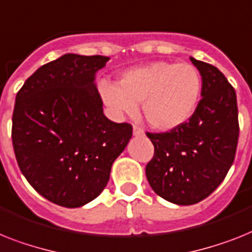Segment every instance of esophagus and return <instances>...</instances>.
<instances>
[{
    "instance_id": "obj_1",
    "label": "esophagus",
    "mask_w": 252,
    "mask_h": 252,
    "mask_svg": "<svg viewBox=\"0 0 252 252\" xmlns=\"http://www.w3.org/2000/svg\"><path fill=\"white\" fill-rule=\"evenodd\" d=\"M143 134H145V132H143L142 128H139V126H133V136L138 137V136H143Z\"/></svg>"
}]
</instances>
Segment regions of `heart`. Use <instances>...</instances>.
Masks as SVG:
<instances>
[{"instance_id": "1", "label": "heart", "mask_w": 252, "mask_h": 252, "mask_svg": "<svg viewBox=\"0 0 252 252\" xmlns=\"http://www.w3.org/2000/svg\"><path fill=\"white\" fill-rule=\"evenodd\" d=\"M102 101L114 114L137 113L142 102L143 115L152 128L173 130L191 119L201 96V77L191 64L155 61L126 71L119 83L102 82Z\"/></svg>"}]
</instances>
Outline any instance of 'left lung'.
<instances>
[{"instance_id": "left-lung-1", "label": "left lung", "mask_w": 252, "mask_h": 252, "mask_svg": "<svg viewBox=\"0 0 252 252\" xmlns=\"http://www.w3.org/2000/svg\"><path fill=\"white\" fill-rule=\"evenodd\" d=\"M202 79L201 100L186 124L146 133L155 154L146 177L156 194L177 205L202 201L225 178L238 143L236 91L218 67L189 58Z\"/></svg>"}]
</instances>
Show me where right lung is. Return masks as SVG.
<instances>
[{"instance_id": "1", "label": "right lung", "mask_w": 252, "mask_h": 252, "mask_svg": "<svg viewBox=\"0 0 252 252\" xmlns=\"http://www.w3.org/2000/svg\"><path fill=\"white\" fill-rule=\"evenodd\" d=\"M110 59L65 54L25 80L12 114V146L29 185L48 201L79 208L106 187L132 126L103 115L94 78Z\"/></svg>"}]
</instances>
